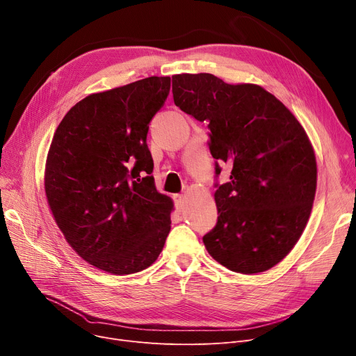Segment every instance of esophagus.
I'll return each instance as SVG.
<instances>
[{
    "instance_id": "obj_1",
    "label": "esophagus",
    "mask_w": 356,
    "mask_h": 356,
    "mask_svg": "<svg viewBox=\"0 0 356 356\" xmlns=\"http://www.w3.org/2000/svg\"><path fill=\"white\" fill-rule=\"evenodd\" d=\"M184 196L183 195H179V196H176V207H177V209L179 211H183V208H184Z\"/></svg>"
}]
</instances>
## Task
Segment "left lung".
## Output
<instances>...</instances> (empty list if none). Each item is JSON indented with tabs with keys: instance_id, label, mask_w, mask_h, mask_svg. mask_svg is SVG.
<instances>
[{
	"instance_id": "left-lung-1",
	"label": "left lung",
	"mask_w": 356,
	"mask_h": 356,
	"mask_svg": "<svg viewBox=\"0 0 356 356\" xmlns=\"http://www.w3.org/2000/svg\"><path fill=\"white\" fill-rule=\"evenodd\" d=\"M172 82L176 106L209 122L211 154L232 168L215 192L218 222L204 247L231 271L270 270L300 239L313 208L317 165L305 128L258 85L211 73L173 74Z\"/></svg>"
}]
</instances>
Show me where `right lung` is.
<instances>
[{
	"label": "right lung",
	"instance_id": "add662e5",
	"mask_svg": "<svg viewBox=\"0 0 356 356\" xmlns=\"http://www.w3.org/2000/svg\"><path fill=\"white\" fill-rule=\"evenodd\" d=\"M170 78L152 76L90 93L69 109L44 168L47 203L86 263L125 275L152 266L170 232L173 200L157 192L148 124Z\"/></svg>",
	"mask_w": 356,
	"mask_h": 356
}]
</instances>
